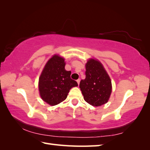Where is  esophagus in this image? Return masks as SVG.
Returning <instances> with one entry per match:
<instances>
[{
    "label": "esophagus",
    "instance_id": "obj_1",
    "mask_svg": "<svg viewBox=\"0 0 150 150\" xmlns=\"http://www.w3.org/2000/svg\"><path fill=\"white\" fill-rule=\"evenodd\" d=\"M77 83H78V85H79V83H80V79H79L77 80Z\"/></svg>",
    "mask_w": 150,
    "mask_h": 150
}]
</instances>
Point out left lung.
Wrapping results in <instances>:
<instances>
[{"label":"left lung","mask_w":150,"mask_h":150,"mask_svg":"<svg viewBox=\"0 0 150 150\" xmlns=\"http://www.w3.org/2000/svg\"><path fill=\"white\" fill-rule=\"evenodd\" d=\"M86 77L79 87L84 100L93 106H100L108 102L112 93L110 76L100 61L89 58L85 64Z\"/></svg>","instance_id":"1"}]
</instances>
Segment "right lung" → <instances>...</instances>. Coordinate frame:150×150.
Returning a JSON list of instances; mask_svg holds the SVG:
<instances>
[{"label":"right lung","mask_w":150,"mask_h":150,"mask_svg":"<svg viewBox=\"0 0 150 150\" xmlns=\"http://www.w3.org/2000/svg\"><path fill=\"white\" fill-rule=\"evenodd\" d=\"M65 66V58L55 54L45 63L39 77L40 95L50 106L65 100L71 88L78 86L70 77L71 71H66Z\"/></svg>","instance_id":"obj_1"}]
</instances>
